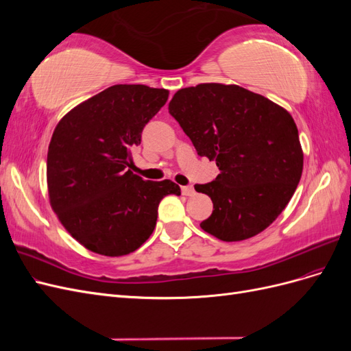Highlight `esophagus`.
<instances>
[{
    "label": "esophagus",
    "instance_id": "34e87169",
    "mask_svg": "<svg viewBox=\"0 0 351 351\" xmlns=\"http://www.w3.org/2000/svg\"><path fill=\"white\" fill-rule=\"evenodd\" d=\"M182 193L184 196H193L195 195V189H193V186H183L182 187Z\"/></svg>",
    "mask_w": 351,
    "mask_h": 351
}]
</instances>
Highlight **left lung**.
Segmentation results:
<instances>
[{
	"label": "left lung",
	"instance_id": "1",
	"mask_svg": "<svg viewBox=\"0 0 351 351\" xmlns=\"http://www.w3.org/2000/svg\"><path fill=\"white\" fill-rule=\"evenodd\" d=\"M168 111L199 156L215 161L214 182L196 184L214 204L202 230L222 241L259 234L284 210L303 171L290 112L237 84L202 83L176 92Z\"/></svg>",
	"mask_w": 351,
	"mask_h": 351
}]
</instances>
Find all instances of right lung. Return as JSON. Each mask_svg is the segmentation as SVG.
I'll use <instances>...</instances> for the list:
<instances>
[{
    "mask_svg": "<svg viewBox=\"0 0 351 351\" xmlns=\"http://www.w3.org/2000/svg\"><path fill=\"white\" fill-rule=\"evenodd\" d=\"M168 99L167 89L114 84L66 114L48 147L49 204L82 246L104 256L139 249L156 226L158 206L180 196L171 180L132 173L143 127Z\"/></svg>",
    "mask_w": 351,
    "mask_h": 351,
    "instance_id": "add662e5",
    "label": "right lung"
}]
</instances>
